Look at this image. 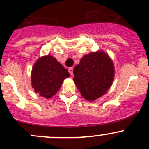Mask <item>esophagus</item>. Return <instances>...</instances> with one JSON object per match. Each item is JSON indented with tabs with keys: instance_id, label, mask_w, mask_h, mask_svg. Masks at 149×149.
<instances>
[{
	"instance_id": "esophagus-1",
	"label": "esophagus",
	"mask_w": 149,
	"mask_h": 149,
	"mask_svg": "<svg viewBox=\"0 0 149 149\" xmlns=\"http://www.w3.org/2000/svg\"><path fill=\"white\" fill-rule=\"evenodd\" d=\"M68 71H69V73H70V74L71 75H73V68H69V69H68Z\"/></svg>"
}]
</instances>
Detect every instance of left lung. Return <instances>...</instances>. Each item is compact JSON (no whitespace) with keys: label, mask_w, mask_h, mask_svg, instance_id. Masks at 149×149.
Listing matches in <instances>:
<instances>
[{"label":"left lung","mask_w":149,"mask_h":149,"mask_svg":"<svg viewBox=\"0 0 149 149\" xmlns=\"http://www.w3.org/2000/svg\"><path fill=\"white\" fill-rule=\"evenodd\" d=\"M78 89L88 101L103 96L111 86L115 70L112 61L105 52L99 51L84 55L73 70Z\"/></svg>","instance_id":"8db88e82"}]
</instances>
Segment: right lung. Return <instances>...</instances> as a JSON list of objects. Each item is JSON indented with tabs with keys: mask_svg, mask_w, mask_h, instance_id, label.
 Returning <instances> with one entry per match:
<instances>
[{
	"mask_svg": "<svg viewBox=\"0 0 149 149\" xmlns=\"http://www.w3.org/2000/svg\"><path fill=\"white\" fill-rule=\"evenodd\" d=\"M31 76L34 91L41 97L49 99L58 92L64 79L70 74L55 58L47 55L35 63Z\"/></svg>",
	"mask_w": 149,
	"mask_h": 149,
	"instance_id": "right-lung-1",
	"label": "right lung"
}]
</instances>
